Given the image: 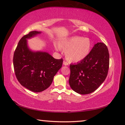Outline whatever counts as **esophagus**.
<instances>
[{
	"label": "esophagus",
	"mask_w": 125,
	"mask_h": 125,
	"mask_svg": "<svg viewBox=\"0 0 125 125\" xmlns=\"http://www.w3.org/2000/svg\"><path fill=\"white\" fill-rule=\"evenodd\" d=\"M63 64L64 65V66H68V62H67L66 61H63Z\"/></svg>",
	"instance_id": "esophagus-1"
}]
</instances>
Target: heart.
Here are the masks:
<instances>
[{
	"mask_svg": "<svg viewBox=\"0 0 125 125\" xmlns=\"http://www.w3.org/2000/svg\"><path fill=\"white\" fill-rule=\"evenodd\" d=\"M59 46L67 49L66 57L69 62H78L86 58L90 53L91 42L88 38L74 36L63 40Z\"/></svg>",
	"mask_w": 125,
	"mask_h": 125,
	"instance_id": "1",
	"label": "heart"
}]
</instances>
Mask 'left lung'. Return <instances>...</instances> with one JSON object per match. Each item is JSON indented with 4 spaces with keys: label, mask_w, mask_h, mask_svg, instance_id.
I'll list each match as a JSON object with an SVG mask.
<instances>
[{
    "label": "left lung",
    "mask_w": 125,
    "mask_h": 125,
    "mask_svg": "<svg viewBox=\"0 0 125 125\" xmlns=\"http://www.w3.org/2000/svg\"><path fill=\"white\" fill-rule=\"evenodd\" d=\"M109 61L106 44L101 42L94 44L86 58L76 64H70L69 83L71 88L81 94L94 92L107 76Z\"/></svg>",
    "instance_id": "8db88e82"
}]
</instances>
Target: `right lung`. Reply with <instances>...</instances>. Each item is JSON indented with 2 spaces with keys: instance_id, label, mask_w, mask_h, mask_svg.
Returning <instances> with one entry per match:
<instances>
[{
  "instance_id": "right-lung-1",
  "label": "right lung",
  "mask_w": 125,
  "mask_h": 125,
  "mask_svg": "<svg viewBox=\"0 0 125 125\" xmlns=\"http://www.w3.org/2000/svg\"><path fill=\"white\" fill-rule=\"evenodd\" d=\"M41 33L31 31L19 41L14 53L13 66L19 82L29 90L40 92L52 83L53 77L62 66L63 59H57L46 52H31L27 39Z\"/></svg>"
}]
</instances>
